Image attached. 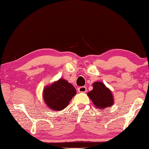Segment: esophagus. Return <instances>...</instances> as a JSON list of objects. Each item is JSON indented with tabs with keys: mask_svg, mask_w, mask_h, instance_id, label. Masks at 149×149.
Segmentation results:
<instances>
[{
	"mask_svg": "<svg viewBox=\"0 0 149 149\" xmlns=\"http://www.w3.org/2000/svg\"><path fill=\"white\" fill-rule=\"evenodd\" d=\"M86 91V88L85 86H80L78 88V92L79 93H85Z\"/></svg>",
	"mask_w": 149,
	"mask_h": 149,
	"instance_id": "34e87169",
	"label": "esophagus"
}]
</instances>
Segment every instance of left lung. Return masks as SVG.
I'll return each mask as SVG.
<instances>
[{"mask_svg": "<svg viewBox=\"0 0 149 149\" xmlns=\"http://www.w3.org/2000/svg\"><path fill=\"white\" fill-rule=\"evenodd\" d=\"M93 90L87 95L92 101L97 108L99 109H106L112 106L114 104V96L111 90L100 81H95L93 83Z\"/></svg>", "mask_w": 149, "mask_h": 149, "instance_id": "1", "label": "left lung"}]
</instances>
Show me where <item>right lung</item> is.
I'll return each instance as SVG.
<instances>
[{"instance_id":"1","label":"right lung","mask_w":149,"mask_h":149,"mask_svg":"<svg viewBox=\"0 0 149 149\" xmlns=\"http://www.w3.org/2000/svg\"><path fill=\"white\" fill-rule=\"evenodd\" d=\"M76 93L74 87L66 79L60 78L47 85L43 90V98L47 106L52 111L66 108Z\"/></svg>"}]
</instances>
